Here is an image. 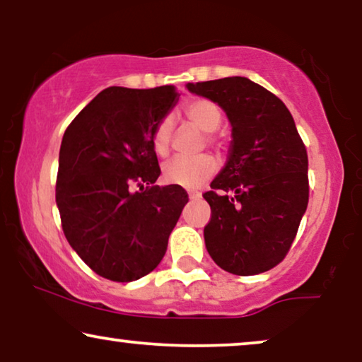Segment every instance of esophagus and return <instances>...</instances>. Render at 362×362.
Returning <instances> with one entry per match:
<instances>
[{
  "label": "esophagus",
  "mask_w": 362,
  "mask_h": 362,
  "mask_svg": "<svg viewBox=\"0 0 362 362\" xmlns=\"http://www.w3.org/2000/svg\"><path fill=\"white\" fill-rule=\"evenodd\" d=\"M199 197H201L199 192H189V199H191V201H196V199H199Z\"/></svg>",
  "instance_id": "34e87169"
}]
</instances>
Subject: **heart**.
<instances>
[{
  "instance_id": "1",
  "label": "heart",
  "mask_w": 362,
  "mask_h": 362,
  "mask_svg": "<svg viewBox=\"0 0 362 362\" xmlns=\"http://www.w3.org/2000/svg\"><path fill=\"white\" fill-rule=\"evenodd\" d=\"M182 113L187 122L206 132L204 140L209 146L221 150L222 141L217 135V128L222 123V108L217 102L206 97H194L187 100L182 107ZM173 138V120L170 117L161 118L156 123L155 130L151 135L153 150L158 156H166L171 148ZM217 165L209 155H199L192 158H175V160L166 163L163 168V180L168 185H176L186 189H199L206 185L212 176L216 175Z\"/></svg>"
}]
</instances>
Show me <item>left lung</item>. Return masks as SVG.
<instances>
[{
  "label": "left lung",
  "mask_w": 362,
  "mask_h": 362,
  "mask_svg": "<svg viewBox=\"0 0 362 362\" xmlns=\"http://www.w3.org/2000/svg\"><path fill=\"white\" fill-rule=\"evenodd\" d=\"M224 108L229 161L202 197L211 206L206 247L222 270L257 275L279 265L308 206V155L279 97L245 77L187 83Z\"/></svg>",
  "instance_id": "8db88e82"
}]
</instances>
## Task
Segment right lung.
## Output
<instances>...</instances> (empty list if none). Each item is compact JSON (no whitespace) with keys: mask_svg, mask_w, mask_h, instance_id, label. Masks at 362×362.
<instances>
[{"mask_svg":"<svg viewBox=\"0 0 362 362\" xmlns=\"http://www.w3.org/2000/svg\"><path fill=\"white\" fill-rule=\"evenodd\" d=\"M173 86L108 87L64 133L56 181L62 230L97 275L133 281L153 272L189 201L161 175L151 135L175 105Z\"/></svg>","mask_w":362,"mask_h":362,"instance_id":"add662e5","label":"right lung"}]
</instances>
